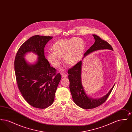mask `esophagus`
<instances>
[{"label":"esophagus","mask_w":132,"mask_h":132,"mask_svg":"<svg viewBox=\"0 0 132 132\" xmlns=\"http://www.w3.org/2000/svg\"><path fill=\"white\" fill-rule=\"evenodd\" d=\"M61 75L63 78H67V75L65 73H62Z\"/></svg>","instance_id":"esophagus-1"}]
</instances>
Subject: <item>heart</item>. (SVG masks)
<instances>
[{
    "label": "heart",
    "mask_w": 132,
    "mask_h": 132,
    "mask_svg": "<svg viewBox=\"0 0 132 132\" xmlns=\"http://www.w3.org/2000/svg\"><path fill=\"white\" fill-rule=\"evenodd\" d=\"M53 51L48 52L46 58L48 62L55 68L61 66L62 57L70 66L79 62L84 54L85 44L80 38L61 39L57 40L52 46Z\"/></svg>",
    "instance_id": "heart-1"
}]
</instances>
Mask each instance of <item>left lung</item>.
Masks as SVG:
<instances>
[{
  "label": "left lung",
  "instance_id": "obj_1",
  "mask_svg": "<svg viewBox=\"0 0 132 132\" xmlns=\"http://www.w3.org/2000/svg\"><path fill=\"white\" fill-rule=\"evenodd\" d=\"M95 42L86 52L84 56L89 53L100 50H113L112 47L106 41L101 39L97 35H93ZM82 61L75 65L68 70V78L70 82L69 88L72 94L73 100L79 106L85 109L94 108L103 103L106 101L108 97L112 92L115 85L110 89L107 94L100 99H94L89 97L86 94L82 87L81 81Z\"/></svg>",
  "mask_w": 132,
  "mask_h": 132
}]
</instances>
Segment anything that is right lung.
<instances>
[{"label": "right lung", "instance_id": "add662e5", "mask_svg": "<svg viewBox=\"0 0 132 132\" xmlns=\"http://www.w3.org/2000/svg\"><path fill=\"white\" fill-rule=\"evenodd\" d=\"M52 38L36 35L20 46L15 56L14 69L19 89L26 101L32 106L44 109L54 100L55 94L61 79L60 73L50 66L44 56V48ZM38 55V61L30 65L24 56L28 52Z\"/></svg>", "mask_w": 132, "mask_h": 132}]
</instances>
